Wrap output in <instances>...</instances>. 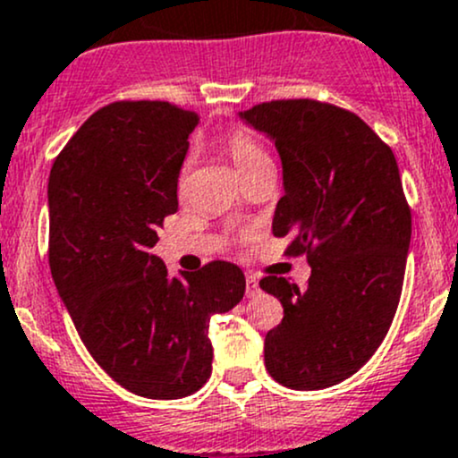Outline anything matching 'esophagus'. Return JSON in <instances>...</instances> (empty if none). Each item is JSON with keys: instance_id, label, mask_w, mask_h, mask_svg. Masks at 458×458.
Masks as SVG:
<instances>
[{"instance_id": "obj_1", "label": "esophagus", "mask_w": 458, "mask_h": 458, "mask_svg": "<svg viewBox=\"0 0 458 458\" xmlns=\"http://www.w3.org/2000/svg\"><path fill=\"white\" fill-rule=\"evenodd\" d=\"M257 293H259V281H257V276L248 275V276H246V297H248V299L257 297Z\"/></svg>"}]
</instances>
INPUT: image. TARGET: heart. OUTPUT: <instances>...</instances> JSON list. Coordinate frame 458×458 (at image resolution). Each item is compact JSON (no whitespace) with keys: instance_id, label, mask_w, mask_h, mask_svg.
Listing matches in <instances>:
<instances>
[{"instance_id":"obj_1","label":"heart","mask_w":458,"mask_h":458,"mask_svg":"<svg viewBox=\"0 0 458 458\" xmlns=\"http://www.w3.org/2000/svg\"><path fill=\"white\" fill-rule=\"evenodd\" d=\"M225 150H228L230 159L237 165V170L242 173V177H248L252 170L261 168V165L272 164L270 155L266 152V148L259 143L250 132L246 131H233L225 137Z\"/></svg>"}]
</instances>
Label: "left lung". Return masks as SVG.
I'll return each mask as SVG.
<instances>
[{
  "label": "left lung",
  "instance_id": "1",
  "mask_svg": "<svg viewBox=\"0 0 458 458\" xmlns=\"http://www.w3.org/2000/svg\"><path fill=\"white\" fill-rule=\"evenodd\" d=\"M239 117L281 157L272 234H290L285 255L306 252L312 267L306 290L275 275L259 281L284 306L263 344L266 370L293 390L336 386L377 352L403 288L412 215L394 152L361 117L315 99L267 101Z\"/></svg>",
  "mask_w": 458,
  "mask_h": 458
}]
</instances>
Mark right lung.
<instances>
[{"label": "right lung", "instance_id": "add662e5", "mask_svg": "<svg viewBox=\"0 0 458 458\" xmlns=\"http://www.w3.org/2000/svg\"><path fill=\"white\" fill-rule=\"evenodd\" d=\"M197 117L168 101H114L86 119L48 179L55 285L81 341L113 381L182 399L212 372V315L246 293L242 267L212 261L170 276L152 255L179 208V170Z\"/></svg>", "mask_w": 458, "mask_h": 458}]
</instances>
